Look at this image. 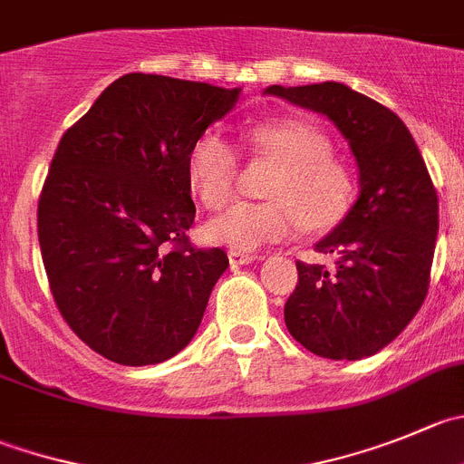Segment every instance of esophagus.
I'll return each instance as SVG.
<instances>
[{
  "label": "esophagus",
  "mask_w": 464,
  "mask_h": 464,
  "mask_svg": "<svg viewBox=\"0 0 464 464\" xmlns=\"http://www.w3.org/2000/svg\"><path fill=\"white\" fill-rule=\"evenodd\" d=\"M227 257L232 266H244V264L255 262V259H262V255H253V253H241V250H227Z\"/></svg>",
  "instance_id": "34e87169"
}]
</instances>
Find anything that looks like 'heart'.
I'll return each instance as SVG.
<instances>
[{"mask_svg":"<svg viewBox=\"0 0 464 464\" xmlns=\"http://www.w3.org/2000/svg\"><path fill=\"white\" fill-rule=\"evenodd\" d=\"M253 157L276 163L262 202H237L207 223L211 241L235 250H255L307 229H330L348 214L355 178L333 157L324 130L298 118L259 122L248 131ZM188 182L207 209L235 198L241 179L239 150L218 131H205L188 152Z\"/></svg>","mask_w":464,"mask_h":464,"instance_id":"b5f03b06","label":"heart"}]
</instances>
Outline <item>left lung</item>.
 Masks as SVG:
<instances>
[{"instance_id": "8db88e82", "label": "left lung", "mask_w": 464, "mask_h": 464, "mask_svg": "<svg viewBox=\"0 0 464 464\" xmlns=\"http://www.w3.org/2000/svg\"><path fill=\"white\" fill-rule=\"evenodd\" d=\"M266 92L328 116L360 166V198L316 244V253L337 257L334 268L295 262L285 324L314 355L362 360L399 337L426 298L438 191L408 127L372 97L337 82Z\"/></svg>"}]
</instances>
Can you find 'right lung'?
<instances>
[{
    "label": "right lung",
    "mask_w": 464,
    "mask_h": 464,
    "mask_svg": "<svg viewBox=\"0 0 464 464\" xmlns=\"http://www.w3.org/2000/svg\"><path fill=\"white\" fill-rule=\"evenodd\" d=\"M239 92L130 72L61 136L38 198L43 264L65 324L107 360L159 364L200 325L229 262L188 239V152Z\"/></svg>",
    "instance_id": "obj_1"
}]
</instances>
